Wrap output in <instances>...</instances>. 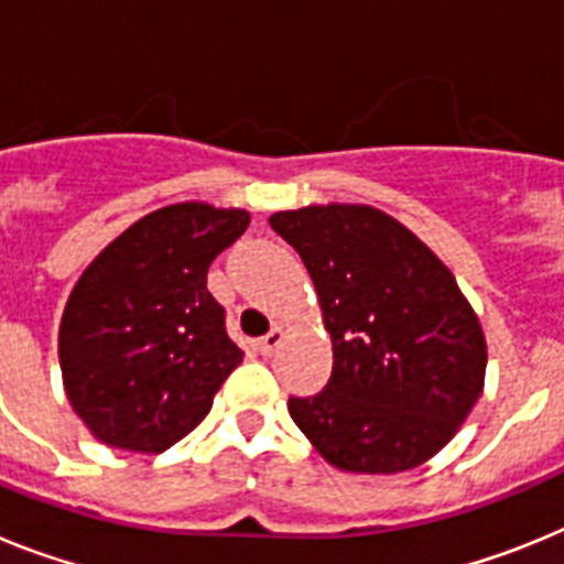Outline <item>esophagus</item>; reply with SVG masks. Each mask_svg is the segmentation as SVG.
<instances>
[{"label": "esophagus", "mask_w": 564, "mask_h": 564, "mask_svg": "<svg viewBox=\"0 0 564 564\" xmlns=\"http://www.w3.org/2000/svg\"><path fill=\"white\" fill-rule=\"evenodd\" d=\"M285 336H288L285 327H279V325H276L271 333H268V336L259 338V352H262V356H273V352H276L279 347H282V341H285Z\"/></svg>", "instance_id": "34e87169"}]
</instances>
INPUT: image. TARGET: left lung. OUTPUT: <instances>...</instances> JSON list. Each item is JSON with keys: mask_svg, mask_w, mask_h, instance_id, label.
Returning <instances> with one entry per match:
<instances>
[{"mask_svg": "<svg viewBox=\"0 0 564 564\" xmlns=\"http://www.w3.org/2000/svg\"><path fill=\"white\" fill-rule=\"evenodd\" d=\"M305 262L333 372L288 412L313 449L352 475H398L457 435L486 383V333L457 279L381 208L327 203L271 214Z\"/></svg>", "mask_w": 564, "mask_h": 564, "instance_id": "1", "label": "left lung"}]
</instances>
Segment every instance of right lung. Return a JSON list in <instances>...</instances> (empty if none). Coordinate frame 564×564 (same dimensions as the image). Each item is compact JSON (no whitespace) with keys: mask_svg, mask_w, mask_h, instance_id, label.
Wrapping results in <instances>:
<instances>
[{"mask_svg":"<svg viewBox=\"0 0 564 564\" xmlns=\"http://www.w3.org/2000/svg\"><path fill=\"white\" fill-rule=\"evenodd\" d=\"M246 208L172 203L98 253L69 291L58 364L69 406L104 446L158 455L208 415L242 350L206 273Z\"/></svg>","mask_w":564,"mask_h":564,"instance_id":"right-lung-1","label":"right lung"}]
</instances>
